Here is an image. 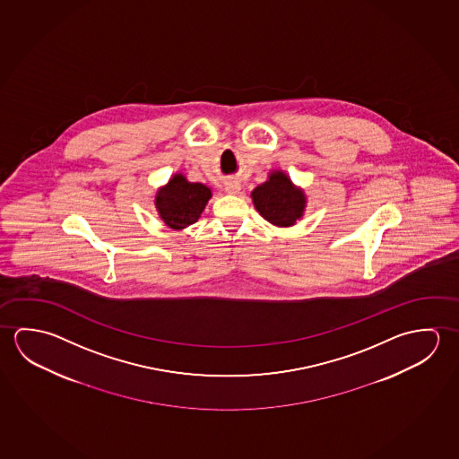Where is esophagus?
I'll use <instances>...</instances> for the list:
<instances>
[{
	"mask_svg": "<svg viewBox=\"0 0 459 459\" xmlns=\"http://www.w3.org/2000/svg\"><path fill=\"white\" fill-rule=\"evenodd\" d=\"M226 192L230 195H237L240 192V182L229 181L226 182Z\"/></svg>",
	"mask_w": 459,
	"mask_h": 459,
	"instance_id": "1",
	"label": "esophagus"
}]
</instances>
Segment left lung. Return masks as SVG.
<instances>
[{"instance_id": "1", "label": "left lung", "mask_w": 459, "mask_h": 459, "mask_svg": "<svg viewBox=\"0 0 459 459\" xmlns=\"http://www.w3.org/2000/svg\"><path fill=\"white\" fill-rule=\"evenodd\" d=\"M255 210L278 227H291L306 210L304 190L296 187L283 171H272L269 179L251 192Z\"/></svg>"}]
</instances>
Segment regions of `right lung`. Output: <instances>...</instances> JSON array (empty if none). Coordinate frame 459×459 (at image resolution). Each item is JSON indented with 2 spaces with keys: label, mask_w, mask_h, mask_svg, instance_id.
Masks as SVG:
<instances>
[{
  "label": "right lung",
  "mask_w": 459,
  "mask_h": 459,
  "mask_svg": "<svg viewBox=\"0 0 459 459\" xmlns=\"http://www.w3.org/2000/svg\"><path fill=\"white\" fill-rule=\"evenodd\" d=\"M210 198V187L202 182H188L184 174L178 173L165 187L158 188L155 206L166 226L181 230L198 221Z\"/></svg>",
  "instance_id": "obj_1"
}]
</instances>
